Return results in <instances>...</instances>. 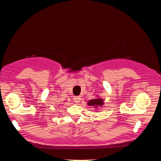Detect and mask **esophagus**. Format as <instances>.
Returning <instances> with one entry per match:
<instances>
[{
  "mask_svg": "<svg viewBox=\"0 0 161 161\" xmlns=\"http://www.w3.org/2000/svg\"><path fill=\"white\" fill-rule=\"evenodd\" d=\"M81 101V97H74V102L75 103H80V102Z\"/></svg>",
  "mask_w": 161,
  "mask_h": 161,
  "instance_id": "34e87169",
  "label": "esophagus"
}]
</instances>
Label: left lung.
<instances>
[{"label": "left lung", "mask_w": 161, "mask_h": 161, "mask_svg": "<svg viewBox=\"0 0 161 161\" xmlns=\"http://www.w3.org/2000/svg\"><path fill=\"white\" fill-rule=\"evenodd\" d=\"M103 103H104V102H103V99L99 97H97L96 99H90L87 102V105L94 107V108H98L99 107L103 106Z\"/></svg>", "instance_id": "left-lung-1"}]
</instances>
